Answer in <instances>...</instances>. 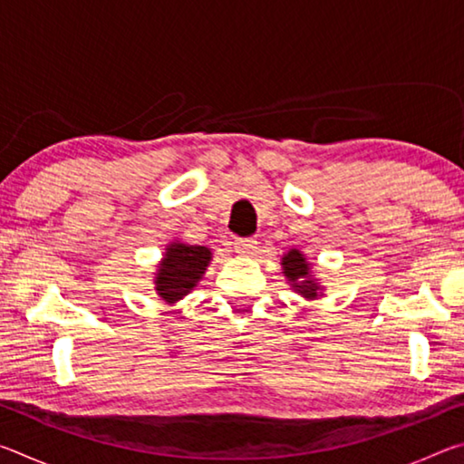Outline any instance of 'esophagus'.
I'll list each match as a JSON object with an SVG mask.
<instances>
[{
    "mask_svg": "<svg viewBox=\"0 0 464 464\" xmlns=\"http://www.w3.org/2000/svg\"><path fill=\"white\" fill-rule=\"evenodd\" d=\"M231 247L237 251V254H254L257 249V241L254 237H233Z\"/></svg>",
    "mask_w": 464,
    "mask_h": 464,
    "instance_id": "34e87169",
    "label": "esophagus"
}]
</instances>
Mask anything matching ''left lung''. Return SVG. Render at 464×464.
Returning <instances> with one entry per match:
<instances>
[{"instance_id": "obj_1", "label": "left lung", "mask_w": 464, "mask_h": 464, "mask_svg": "<svg viewBox=\"0 0 464 464\" xmlns=\"http://www.w3.org/2000/svg\"><path fill=\"white\" fill-rule=\"evenodd\" d=\"M282 266H285V274L288 276L290 282H295V288L301 290L303 296L307 298H315L317 296V285L313 280H303L298 282L301 278H307L309 274V264H304V257L301 251H288V254L282 257Z\"/></svg>"}]
</instances>
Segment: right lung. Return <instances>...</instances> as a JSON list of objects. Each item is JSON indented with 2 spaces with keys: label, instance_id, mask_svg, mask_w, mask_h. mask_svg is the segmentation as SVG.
<instances>
[{
  "label": "right lung",
  "instance_id": "obj_1",
  "mask_svg": "<svg viewBox=\"0 0 464 464\" xmlns=\"http://www.w3.org/2000/svg\"><path fill=\"white\" fill-rule=\"evenodd\" d=\"M208 262L210 251L207 247L171 243L157 274V293L168 303L179 301L196 286Z\"/></svg>",
  "mask_w": 464,
  "mask_h": 464
}]
</instances>
